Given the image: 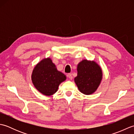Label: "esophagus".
<instances>
[{
    "mask_svg": "<svg viewBox=\"0 0 134 134\" xmlns=\"http://www.w3.org/2000/svg\"><path fill=\"white\" fill-rule=\"evenodd\" d=\"M67 76L70 79H71V80H72V78H73L72 75L71 74H67Z\"/></svg>",
    "mask_w": 134,
    "mask_h": 134,
    "instance_id": "34e87169",
    "label": "esophagus"
}]
</instances>
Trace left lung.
Here are the masks:
<instances>
[{"label": "left lung", "mask_w": 134, "mask_h": 134, "mask_svg": "<svg viewBox=\"0 0 134 134\" xmlns=\"http://www.w3.org/2000/svg\"><path fill=\"white\" fill-rule=\"evenodd\" d=\"M77 71L74 81L79 91L86 95L95 92L102 78L99 65L94 61L83 60L78 64Z\"/></svg>", "instance_id": "obj_1"}]
</instances>
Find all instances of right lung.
Wrapping results in <instances>:
<instances>
[{"mask_svg": "<svg viewBox=\"0 0 134 134\" xmlns=\"http://www.w3.org/2000/svg\"><path fill=\"white\" fill-rule=\"evenodd\" d=\"M66 76L57 70L50 58L44 59L36 65L32 74V80L36 89L49 96L58 91L59 85Z\"/></svg>", "mask_w": 134, "mask_h": 134, "instance_id": "1", "label": "right lung"}]
</instances>
